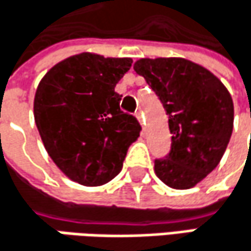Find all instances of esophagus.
<instances>
[{"label":"esophagus","instance_id":"1","mask_svg":"<svg viewBox=\"0 0 251 251\" xmlns=\"http://www.w3.org/2000/svg\"><path fill=\"white\" fill-rule=\"evenodd\" d=\"M136 118H137V121L140 123V126L143 127V126H144V117H143L141 111H137V112H136Z\"/></svg>","mask_w":251,"mask_h":251}]
</instances>
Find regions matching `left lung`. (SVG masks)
I'll use <instances>...</instances> for the list:
<instances>
[{
    "label": "left lung",
    "instance_id": "obj_1",
    "mask_svg": "<svg viewBox=\"0 0 251 251\" xmlns=\"http://www.w3.org/2000/svg\"><path fill=\"white\" fill-rule=\"evenodd\" d=\"M134 71L169 115L171 151L154 160V172L173 189H189L218 166L227 149L234 123L231 95L214 74L188 59L146 57Z\"/></svg>",
    "mask_w": 251,
    "mask_h": 251
}]
</instances>
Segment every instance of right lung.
Instances as JSON below:
<instances>
[{
	"mask_svg": "<svg viewBox=\"0 0 251 251\" xmlns=\"http://www.w3.org/2000/svg\"><path fill=\"white\" fill-rule=\"evenodd\" d=\"M130 57L83 51L56 63L34 95V121L49 156L71 180L101 186L123 168L140 136L136 117L120 110L114 89Z\"/></svg>",
	"mask_w": 251,
	"mask_h": 251,
	"instance_id": "right-lung-1",
	"label": "right lung"
}]
</instances>
